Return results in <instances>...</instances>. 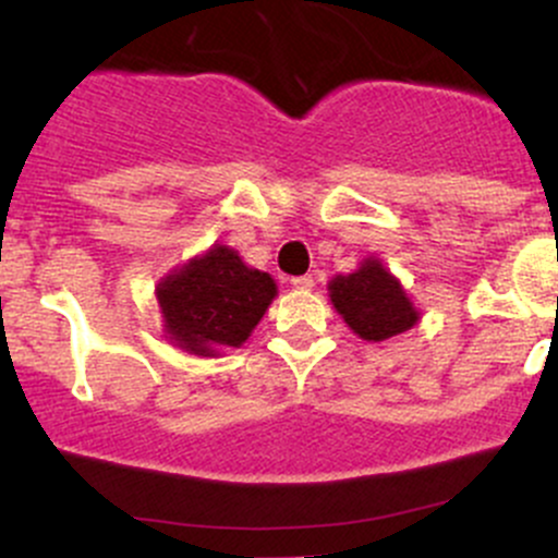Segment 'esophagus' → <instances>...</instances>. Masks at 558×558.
Listing matches in <instances>:
<instances>
[{"label":"esophagus","mask_w":558,"mask_h":558,"mask_svg":"<svg viewBox=\"0 0 558 558\" xmlns=\"http://www.w3.org/2000/svg\"><path fill=\"white\" fill-rule=\"evenodd\" d=\"M291 286L299 291H310L315 286V280H313V275H296V278H291Z\"/></svg>","instance_id":"34e87169"}]
</instances>
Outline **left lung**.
Segmentation results:
<instances>
[{
	"instance_id": "1",
	"label": "left lung",
	"mask_w": 558,
	"mask_h": 558,
	"mask_svg": "<svg viewBox=\"0 0 558 558\" xmlns=\"http://www.w3.org/2000/svg\"><path fill=\"white\" fill-rule=\"evenodd\" d=\"M328 291L344 324L366 342H383L417 324V310L403 294L401 283L377 259L333 278Z\"/></svg>"
}]
</instances>
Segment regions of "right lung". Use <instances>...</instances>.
<instances>
[{"label":"right lung","instance_id":"add662e5","mask_svg":"<svg viewBox=\"0 0 558 558\" xmlns=\"http://www.w3.org/2000/svg\"><path fill=\"white\" fill-rule=\"evenodd\" d=\"M272 296L275 280L245 267L227 245H214L157 289L166 331L181 348L201 355L243 344Z\"/></svg>","mask_w":558,"mask_h":558}]
</instances>
